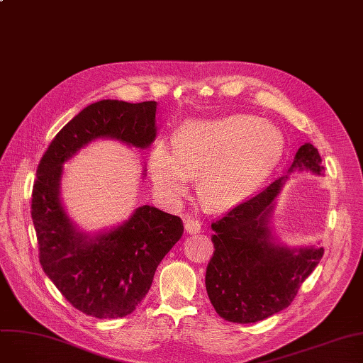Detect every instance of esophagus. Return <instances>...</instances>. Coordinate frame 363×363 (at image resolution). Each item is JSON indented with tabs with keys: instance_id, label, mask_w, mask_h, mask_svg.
<instances>
[{
	"instance_id": "obj_1",
	"label": "esophagus",
	"mask_w": 363,
	"mask_h": 363,
	"mask_svg": "<svg viewBox=\"0 0 363 363\" xmlns=\"http://www.w3.org/2000/svg\"><path fill=\"white\" fill-rule=\"evenodd\" d=\"M185 231L189 234H197L201 231V223L200 220L194 218H186L185 219Z\"/></svg>"
}]
</instances>
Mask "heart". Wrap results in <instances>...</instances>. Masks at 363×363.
<instances>
[{
    "label": "heart",
    "mask_w": 363,
    "mask_h": 363,
    "mask_svg": "<svg viewBox=\"0 0 363 363\" xmlns=\"http://www.w3.org/2000/svg\"><path fill=\"white\" fill-rule=\"evenodd\" d=\"M285 140L278 126L253 114L191 119L181 125L175 147L159 140L150 152V172L157 191L181 199L200 175L203 199L230 207L253 194L282 159Z\"/></svg>",
    "instance_id": "obj_1"
}]
</instances>
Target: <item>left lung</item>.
<instances>
[{"label":"left lung","instance_id":"left-lung-1","mask_svg":"<svg viewBox=\"0 0 363 363\" xmlns=\"http://www.w3.org/2000/svg\"><path fill=\"white\" fill-rule=\"evenodd\" d=\"M320 162L318 150L306 143L289 172L308 169L322 175ZM282 179L212 223L215 252L206 269V290L225 320L252 323L289 308L323 256L322 247L290 250L271 241L269 216Z\"/></svg>","mask_w":363,"mask_h":363}]
</instances>
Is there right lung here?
<instances>
[{
    "mask_svg": "<svg viewBox=\"0 0 363 363\" xmlns=\"http://www.w3.org/2000/svg\"><path fill=\"white\" fill-rule=\"evenodd\" d=\"M156 101L103 100L57 133L38 164L30 215L40 263L74 309L99 319L123 318L148 293L162 259L182 237L179 216L141 206L114 230L86 240L60 201L63 163L89 141L108 137L147 148L156 138Z\"/></svg>",
    "mask_w": 363,
    "mask_h": 363,
    "instance_id": "right-lung-1",
    "label": "right lung"
}]
</instances>
